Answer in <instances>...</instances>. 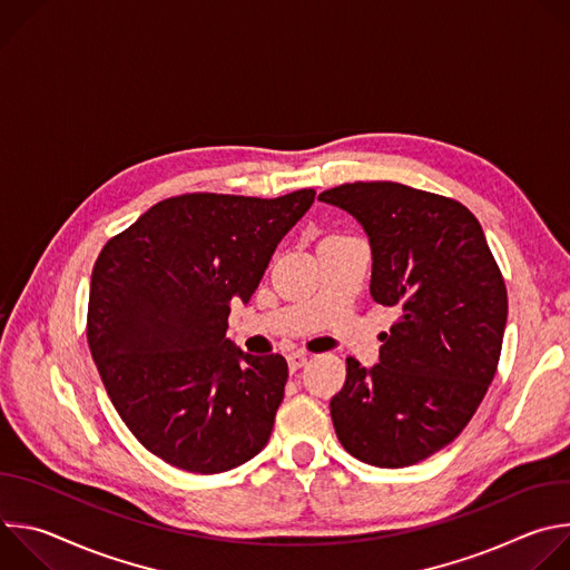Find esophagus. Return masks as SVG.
I'll return each instance as SVG.
<instances>
[{"mask_svg": "<svg viewBox=\"0 0 570 570\" xmlns=\"http://www.w3.org/2000/svg\"><path fill=\"white\" fill-rule=\"evenodd\" d=\"M306 361H308V354H304V352H293V354H288V367H291V372L304 367Z\"/></svg>", "mask_w": 570, "mask_h": 570, "instance_id": "1", "label": "esophagus"}]
</instances>
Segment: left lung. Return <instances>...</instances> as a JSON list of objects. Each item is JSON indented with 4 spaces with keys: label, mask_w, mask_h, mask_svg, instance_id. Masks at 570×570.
I'll list each match as a JSON object with an SVG mask.
<instances>
[{
    "label": "left lung",
    "mask_w": 570,
    "mask_h": 570,
    "mask_svg": "<svg viewBox=\"0 0 570 570\" xmlns=\"http://www.w3.org/2000/svg\"><path fill=\"white\" fill-rule=\"evenodd\" d=\"M317 200L352 214L372 248L374 302L399 308L379 363L347 358L332 399L336 435L361 462L411 466L451 444L490 387L508 291L478 218L399 183H354Z\"/></svg>",
    "instance_id": "left-lung-1"
}]
</instances>
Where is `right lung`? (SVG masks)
<instances>
[{"instance_id": "1", "label": "right lung", "mask_w": 570, "mask_h": 570, "mask_svg": "<svg viewBox=\"0 0 570 570\" xmlns=\"http://www.w3.org/2000/svg\"><path fill=\"white\" fill-rule=\"evenodd\" d=\"M313 198L185 194L104 246L88 343L119 417L153 455L207 475L268 444L288 365L240 352L225 338L227 315L232 299L250 302Z\"/></svg>"}]
</instances>
